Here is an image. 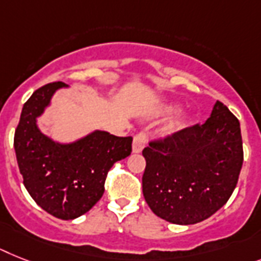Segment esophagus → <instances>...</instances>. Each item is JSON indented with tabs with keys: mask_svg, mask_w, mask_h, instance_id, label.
Instances as JSON below:
<instances>
[{
	"mask_svg": "<svg viewBox=\"0 0 261 261\" xmlns=\"http://www.w3.org/2000/svg\"><path fill=\"white\" fill-rule=\"evenodd\" d=\"M148 141V135L145 132H139L133 139V152L135 153H140L144 149V146L146 145Z\"/></svg>",
	"mask_w": 261,
	"mask_h": 261,
	"instance_id": "34e87169",
	"label": "esophagus"
}]
</instances>
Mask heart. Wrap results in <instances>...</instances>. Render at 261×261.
<instances>
[{"label":"heart","instance_id":"b5f03b06","mask_svg":"<svg viewBox=\"0 0 261 261\" xmlns=\"http://www.w3.org/2000/svg\"><path fill=\"white\" fill-rule=\"evenodd\" d=\"M184 125H185V122L182 121V120H181V121H176V122H173L171 126H169V129H168V130H169V132H174V130H178V129H181Z\"/></svg>","mask_w":261,"mask_h":261}]
</instances>
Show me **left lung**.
<instances>
[{
    "instance_id": "left-lung-1",
    "label": "left lung",
    "mask_w": 261,
    "mask_h": 261,
    "mask_svg": "<svg viewBox=\"0 0 261 261\" xmlns=\"http://www.w3.org/2000/svg\"><path fill=\"white\" fill-rule=\"evenodd\" d=\"M143 193L152 212L173 224H196L231 197L244 152L240 122L221 101L204 124L150 140Z\"/></svg>"
}]
</instances>
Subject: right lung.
<instances>
[{
    "label": "right lung",
    "mask_w": 261,
    "mask_h": 261,
    "mask_svg": "<svg viewBox=\"0 0 261 261\" xmlns=\"http://www.w3.org/2000/svg\"><path fill=\"white\" fill-rule=\"evenodd\" d=\"M61 81L38 88L23 104L14 149L23 185L44 211L62 220L81 216L101 199L108 172L132 153V137L94 132L70 145L53 143L38 130L36 117Z\"/></svg>",
    "instance_id": "right-lung-1"
}]
</instances>
